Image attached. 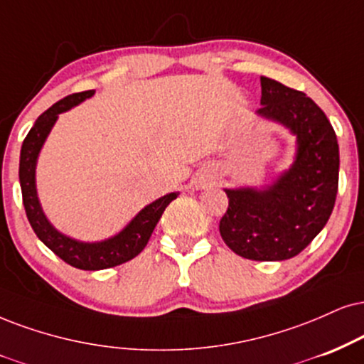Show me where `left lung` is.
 <instances>
[{
  "instance_id": "8db88e82",
  "label": "left lung",
  "mask_w": 364,
  "mask_h": 364,
  "mask_svg": "<svg viewBox=\"0 0 364 364\" xmlns=\"http://www.w3.org/2000/svg\"><path fill=\"white\" fill-rule=\"evenodd\" d=\"M259 80L258 114L297 134V156L267 189H226L230 205L219 232L240 257L282 262L306 250L329 221L339 183V145L333 124L311 97L264 75Z\"/></svg>"
}]
</instances>
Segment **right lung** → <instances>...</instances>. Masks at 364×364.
<instances>
[{
    "instance_id": "right-lung-1",
    "label": "right lung",
    "mask_w": 364,
    "mask_h": 364,
    "mask_svg": "<svg viewBox=\"0 0 364 364\" xmlns=\"http://www.w3.org/2000/svg\"><path fill=\"white\" fill-rule=\"evenodd\" d=\"M92 94L94 91L70 94V96L55 102L52 107H48L45 113L38 116L28 134H26L20 154V186L30 226L33 228L38 240L47 248H50L58 258L64 259L70 267L80 268V270H105V268L127 263L136 255H140L150 240L165 208L173 199H177V192L160 197L159 200L141 209L119 235L101 241V243H80L73 237L60 235L47 221L42 208H40L37 189H35V165H37L38 151L47 134L50 133L53 123L57 121V116L91 97Z\"/></svg>"
}]
</instances>
